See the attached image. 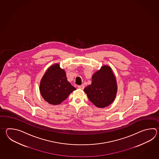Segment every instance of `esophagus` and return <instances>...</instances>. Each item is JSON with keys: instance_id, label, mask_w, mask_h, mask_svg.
I'll return each instance as SVG.
<instances>
[{"instance_id": "esophagus-1", "label": "esophagus", "mask_w": 159, "mask_h": 159, "mask_svg": "<svg viewBox=\"0 0 159 159\" xmlns=\"http://www.w3.org/2000/svg\"><path fill=\"white\" fill-rule=\"evenodd\" d=\"M78 88H79L80 89L83 90V89L84 88V84H81V85H80V86H78Z\"/></svg>"}]
</instances>
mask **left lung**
Here are the masks:
<instances>
[{
	"mask_svg": "<svg viewBox=\"0 0 159 159\" xmlns=\"http://www.w3.org/2000/svg\"><path fill=\"white\" fill-rule=\"evenodd\" d=\"M118 86L111 68L103 66L92 76L91 84L84 89L88 98L99 108H104L114 101Z\"/></svg>",
	"mask_w": 159,
	"mask_h": 159,
	"instance_id": "8db88e82",
	"label": "left lung"
}]
</instances>
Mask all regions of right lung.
<instances>
[{
  "mask_svg": "<svg viewBox=\"0 0 159 159\" xmlns=\"http://www.w3.org/2000/svg\"><path fill=\"white\" fill-rule=\"evenodd\" d=\"M75 90L67 80L64 70L58 64L48 69L40 84L41 96L51 105H60Z\"/></svg>",
  "mask_w": 159,
  "mask_h": 159,
  "instance_id": "right-lung-1",
  "label": "right lung"
}]
</instances>
